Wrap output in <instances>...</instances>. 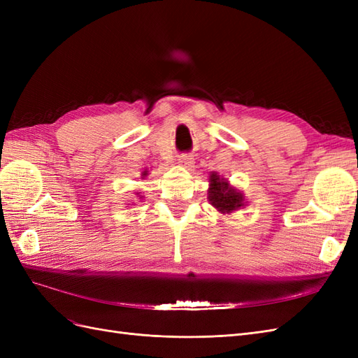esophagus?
I'll return each mask as SVG.
<instances>
[{"instance_id":"esophagus-1","label":"esophagus","mask_w":358,"mask_h":358,"mask_svg":"<svg viewBox=\"0 0 358 358\" xmlns=\"http://www.w3.org/2000/svg\"><path fill=\"white\" fill-rule=\"evenodd\" d=\"M178 164L183 169H191L194 166V159L191 158V155H180L178 159Z\"/></svg>"}]
</instances>
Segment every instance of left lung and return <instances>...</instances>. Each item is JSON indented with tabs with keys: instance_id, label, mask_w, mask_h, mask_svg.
I'll list each match as a JSON object with an SVG mask.
<instances>
[{
	"instance_id": "8db88e82",
	"label": "left lung",
	"mask_w": 358,
	"mask_h": 358,
	"mask_svg": "<svg viewBox=\"0 0 358 358\" xmlns=\"http://www.w3.org/2000/svg\"><path fill=\"white\" fill-rule=\"evenodd\" d=\"M208 200L222 215H230L246 206L243 192L230 185V182L220 176L218 171H212L209 176Z\"/></svg>"
}]
</instances>
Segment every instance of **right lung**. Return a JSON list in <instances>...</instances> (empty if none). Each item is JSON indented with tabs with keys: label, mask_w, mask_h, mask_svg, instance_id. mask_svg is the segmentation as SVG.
Segmentation results:
<instances>
[{
	"label": "right lung",
	"mask_w": 358,
	"mask_h": 358,
	"mask_svg": "<svg viewBox=\"0 0 358 358\" xmlns=\"http://www.w3.org/2000/svg\"><path fill=\"white\" fill-rule=\"evenodd\" d=\"M142 176H143V178H145V176H148V171H146V170L142 173ZM136 194H137V197H138L140 200H143V196H140V192H136Z\"/></svg>",
	"instance_id": "1"
}]
</instances>
